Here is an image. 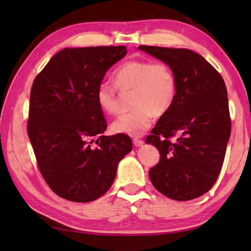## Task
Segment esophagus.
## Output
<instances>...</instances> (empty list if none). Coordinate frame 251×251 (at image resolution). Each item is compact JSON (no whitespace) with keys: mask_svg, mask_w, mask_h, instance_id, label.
<instances>
[{"mask_svg":"<svg viewBox=\"0 0 251 251\" xmlns=\"http://www.w3.org/2000/svg\"><path fill=\"white\" fill-rule=\"evenodd\" d=\"M133 144H134V146L139 147V146L143 145L144 141H142V139H138V138H134V139H133Z\"/></svg>","mask_w":251,"mask_h":251,"instance_id":"esophagus-1","label":"esophagus"}]
</instances>
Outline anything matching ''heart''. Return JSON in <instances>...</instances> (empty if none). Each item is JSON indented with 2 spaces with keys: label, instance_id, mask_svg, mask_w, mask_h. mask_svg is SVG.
<instances>
[{
  "label": "heart",
  "instance_id": "heart-1",
  "mask_svg": "<svg viewBox=\"0 0 251 251\" xmlns=\"http://www.w3.org/2000/svg\"><path fill=\"white\" fill-rule=\"evenodd\" d=\"M112 78L120 91H133L131 106L135 108L113 123L114 133L133 137L143 135L151 127L154 116H164L176 101L177 76L165 62L129 59L114 71ZM96 101L100 108L109 116L120 113L121 97L112 85L101 83L97 87Z\"/></svg>",
  "mask_w": 251,
  "mask_h": 251
}]
</instances>
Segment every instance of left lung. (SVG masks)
<instances>
[{"instance_id": "8db88e82", "label": "left lung", "mask_w": 251, "mask_h": 251, "mask_svg": "<svg viewBox=\"0 0 251 251\" xmlns=\"http://www.w3.org/2000/svg\"><path fill=\"white\" fill-rule=\"evenodd\" d=\"M139 50L167 63L178 82L175 104L146 138L160 155L150 169L151 181L174 201L195 199L214 186L224 164L231 131L226 85L193 50L147 45Z\"/></svg>"}]
</instances>
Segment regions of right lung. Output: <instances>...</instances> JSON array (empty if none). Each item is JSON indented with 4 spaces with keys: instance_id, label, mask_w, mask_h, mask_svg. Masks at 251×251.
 Here are the masks:
<instances>
[{
    "instance_id": "add662e5",
    "label": "right lung",
    "mask_w": 251,
    "mask_h": 251,
    "mask_svg": "<svg viewBox=\"0 0 251 251\" xmlns=\"http://www.w3.org/2000/svg\"><path fill=\"white\" fill-rule=\"evenodd\" d=\"M126 53L123 45L64 49L33 82L27 135L37 167L50 188L70 201L103 196L131 151L128 136L103 135L107 122L96 101L106 72Z\"/></svg>"
}]
</instances>
